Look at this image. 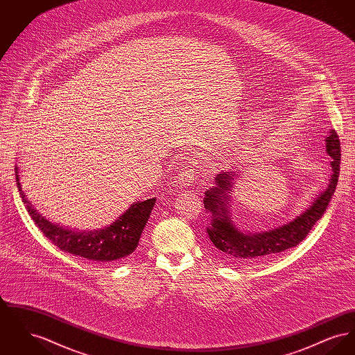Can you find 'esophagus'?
Returning <instances> with one entry per match:
<instances>
[{
	"label": "esophagus",
	"mask_w": 355,
	"mask_h": 355,
	"mask_svg": "<svg viewBox=\"0 0 355 355\" xmlns=\"http://www.w3.org/2000/svg\"><path fill=\"white\" fill-rule=\"evenodd\" d=\"M177 181L180 186H191L196 181V171L191 169V168H186L182 170L178 177H177Z\"/></svg>",
	"instance_id": "esophagus-1"
}]
</instances>
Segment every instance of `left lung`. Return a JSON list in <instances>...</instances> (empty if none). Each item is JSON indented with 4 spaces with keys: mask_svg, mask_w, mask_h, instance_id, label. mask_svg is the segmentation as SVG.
I'll use <instances>...</instances> for the list:
<instances>
[{
    "mask_svg": "<svg viewBox=\"0 0 355 355\" xmlns=\"http://www.w3.org/2000/svg\"><path fill=\"white\" fill-rule=\"evenodd\" d=\"M326 152L333 158V174L327 189L313 205L295 220L259 234L241 233L229 218L226 207V193L232 190L236 173H220L216 177V186L206 191L203 201L205 209L211 214V225L207 227V234L222 259L238 263H252L268 259L287 249L297 246L310 233L317 220H321L331 197L334 196L339 177L340 164V142L334 130L326 138Z\"/></svg>",
    "mask_w": 355,
    "mask_h": 355,
    "instance_id": "1",
    "label": "left lung"
}]
</instances>
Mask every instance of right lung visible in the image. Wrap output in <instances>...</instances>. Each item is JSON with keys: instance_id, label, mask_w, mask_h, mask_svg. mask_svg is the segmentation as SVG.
<instances>
[{"instance_id": "1", "label": "right lung", "mask_w": 355, "mask_h": 355, "mask_svg": "<svg viewBox=\"0 0 355 355\" xmlns=\"http://www.w3.org/2000/svg\"><path fill=\"white\" fill-rule=\"evenodd\" d=\"M17 169L16 168L18 191L28 213L31 214L37 227L44 233V236L51 241V243L55 245L60 250L83 257L90 261L102 262L121 259L135 252L141 238V233L152 213L155 198L135 203L113 225L103 230L77 233L51 223L34 210L33 206L26 200L21 189Z\"/></svg>"}]
</instances>
